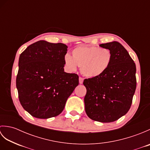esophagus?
<instances>
[{
    "label": "esophagus",
    "instance_id": "1",
    "mask_svg": "<svg viewBox=\"0 0 150 150\" xmlns=\"http://www.w3.org/2000/svg\"><path fill=\"white\" fill-rule=\"evenodd\" d=\"M83 81H84V79L82 78V77H79V83H80L81 84L83 83Z\"/></svg>",
    "mask_w": 150,
    "mask_h": 150
}]
</instances>
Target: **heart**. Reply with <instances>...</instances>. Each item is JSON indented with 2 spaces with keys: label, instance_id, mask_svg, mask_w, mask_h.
Here are the masks:
<instances>
[{
  "label": "heart",
  "instance_id": "heart-1",
  "mask_svg": "<svg viewBox=\"0 0 150 150\" xmlns=\"http://www.w3.org/2000/svg\"><path fill=\"white\" fill-rule=\"evenodd\" d=\"M71 55L64 57V64L70 72L75 71L81 66L82 74L89 78H97L105 73L111 64L113 54L104 47L79 46L73 49Z\"/></svg>",
  "mask_w": 150,
  "mask_h": 150
}]
</instances>
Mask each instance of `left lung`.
I'll return each mask as SVG.
<instances>
[{
    "label": "left lung",
    "instance_id": "1",
    "mask_svg": "<svg viewBox=\"0 0 150 150\" xmlns=\"http://www.w3.org/2000/svg\"><path fill=\"white\" fill-rule=\"evenodd\" d=\"M99 46L109 49L113 59L103 75L84 79L87 90L85 111L92 120L111 122L126 115L131 107L137 86L136 66L119 42L113 41Z\"/></svg>",
    "mask_w": 150,
    "mask_h": 150
}]
</instances>
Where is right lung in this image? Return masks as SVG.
Instances as JSON below:
<instances>
[{
  "label": "right lung",
  "instance_id": "obj_1",
  "mask_svg": "<svg viewBox=\"0 0 150 150\" xmlns=\"http://www.w3.org/2000/svg\"><path fill=\"white\" fill-rule=\"evenodd\" d=\"M68 46L39 40L22 52L16 79L19 101L24 109L38 119L56 117L79 85V76L64 72Z\"/></svg>",
  "mask_w": 150,
  "mask_h": 150
}]
</instances>
